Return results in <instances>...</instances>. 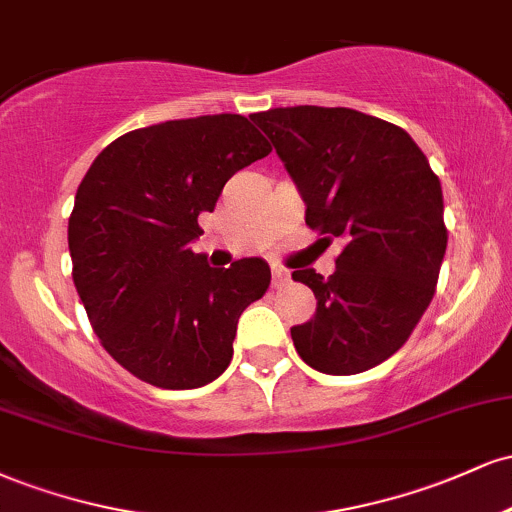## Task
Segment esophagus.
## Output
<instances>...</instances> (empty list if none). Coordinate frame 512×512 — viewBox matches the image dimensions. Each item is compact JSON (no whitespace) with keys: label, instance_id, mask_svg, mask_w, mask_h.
Here are the masks:
<instances>
[{"label":"esophagus","instance_id":"34e87169","mask_svg":"<svg viewBox=\"0 0 512 512\" xmlns=\"http://www.w3.org/2000/svg\"><path fill=\"white\" fill-rule=\"evenodd\" d=\"M286 281H289V274L284 269H272V286L281 289V286H286Z\"/></svg>","mask_w":512,"mask_h":512}]
</instances>
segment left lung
Masks as SVG:
<instances>
[{
    "label": "left lung",
    "mask_w": 512,
    "mask_h": 512,
    "mask_svg": "<svg viewBox=\"0 0 512 512\" xmlns=\"http://www.w3.org/2000/svg\"><path fill=\"white\" fill-rule=\"evenodd\" d=\"M305 202V223L342 252L310 286L315 315L291 327L298 356L327 375L378 366L409 339L431 303L448 231L443 190L402 127L351 108H272L250 115Z\"/></svg>",
    "instance_id": "obj_1"
}]
</instances>
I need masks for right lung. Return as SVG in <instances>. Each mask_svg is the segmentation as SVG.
I'll list each match as a JSON object with an SVG mask.
<instances>
[{"label": "right lung", "instance_id": "right-lung-1", "mask_svg": "<svg viewBox=\"0 0 512 512\" xmlns=\"http://www.w3.org/2000/svg\"><path fill=\"white\" fill-rule=\"evenodd\" d=\"M269 151L248 117L199 115L122 134L81 180L74 286L105 351L144 383L195 390L231 363L238 317L272 272L262 257L214 269L190 245L228 178Z\"/></svg>", "mask_w": 512, "mask_h": 512}]
</instances>
